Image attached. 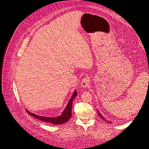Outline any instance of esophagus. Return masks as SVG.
Segmentation results:
<instances>
[{
    "mask_svg": "<svg viewBox=\"0 0 149 149\" xmlns=\"http://www.w3.org/2000/svg\"><path fill=\"white\" fill-rule=\"evenodd\" d=\"M90 77H86L84 78H83V80L81 81V86L84 88H86L90 85Z\"/></svg>",
    "mask_w": 149,
    "mask_h": 149,
    "instance_id": "esophagus-1",
    "label": "esophagus"
}]
</instances>
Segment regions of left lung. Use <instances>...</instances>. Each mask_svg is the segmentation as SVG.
Here are the masks:
<instances>
[{
  "mask_svg": "<svg viewBox=\"0 0 149 149\" xmlns=\"http://www.w3.org/2000/svg\"><path fill=\"white\" fill-rule=\"evenodd\" d=\"M97 112H98V113H99V116H100V118H102V119H104V120H105V119H104V118H103V116H102V115H101V114H100V113H99V111H97ZM106 121H107V122H108V123H110V122H109V121H107V120H106Z\"/></svg>",
  "mask_w": 149,
  "mask_h": 149,
  "instance_id": "left-lung-1",
  "label": "left lung"
}]
</instances>
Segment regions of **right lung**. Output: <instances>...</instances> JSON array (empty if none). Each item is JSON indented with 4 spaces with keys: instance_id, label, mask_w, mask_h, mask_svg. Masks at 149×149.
I'll return each mask as SVG.
<instances>
[{
    "instance_id": "right-lung-1",
    "label": "right lung",
    "mask_w": 149,
    "mask_h": 149,
    "mask_svg": "<svg viewBox=\"0 0 149 149\" xmlns=\"http://www.w3.org/2000/svg\"><path fill=\"white\" fill-rule=\"evenodd\" d=\"M77 93L76 91H75L74 92L73 94H72V96L71 99L70 100L68 103L65 110L62 113V115L59 116L55 117V118L40 116H38L36 114H34L33 113H31V112H29L28 111H26V112H27L32 116L36 118L37 119H39L40 120L45 122V123H50V124H55V125H60V124H64V123H66L67 121H68L69 119L71 117V111H72V102H73L74 99L77 96Z\"/></svg>"
}]
</instances>
